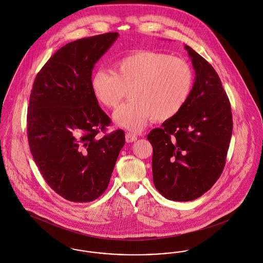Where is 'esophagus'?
<instances>
[{
    "label": "esophagus",
    "instance_id": "obj_1",
    "mask_svg": "<svg viewBox=\"0 0 263 263\" xmlns=\"http://www.w3.org/2000/svg\"><path fill=\"white\" fill-rule=\"evenodd\" d=\"M125 138H126V142L130 143V142H134V141L137 140V135L128 132V133L125 135Z\"/></svg>",
    "mask_w": 263,
    "mask_h": 263
}]
</instances>
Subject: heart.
Listing matches in <instances>:
<instances>
[{
  "label": "heart",
  "instance_id": "obj_1",
  "mask_svg": "<svg viewBox=\"0 0 263 263\" xmlns=\"http://www.w3.org/2000/svg\"><path fill=\"white\" fill-rule=\"evenodd\" d=\"M194 86V71L184 60L154 50H137L117 59L113 73L97 69L90 78L96 100L116 109L127 96L131 100L115 115L118 125L137 131L153 118L157 122L175 117L185 106Z\"/></svg>",
  "mask_w": 263,
  "mask_h": 263
}]
</instances>
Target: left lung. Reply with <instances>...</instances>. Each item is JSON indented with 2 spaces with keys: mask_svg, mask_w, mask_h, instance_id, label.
<instances>
[{
  "mask_svg": "<svg viewBox=\"0 0 263 263\" xmlns=\"http://www.w3.org/2000/svg\"><path fill=\"white\" fill-rule=\"evenodd\" d=\"M196 81L182 110L147 135L156 190L176 202L193 201L222 174L232 136L229 99L214 67L190 46Z\"/></svg>",
  "mask_w": 263,
  "mask_h": 263,
  "instance_id": "left-lung-1",
  "label": "left lung"
}]
</instances>
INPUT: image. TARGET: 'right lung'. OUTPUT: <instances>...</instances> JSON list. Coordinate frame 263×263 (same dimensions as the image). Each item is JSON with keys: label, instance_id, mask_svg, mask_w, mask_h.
Returning a JSON list of instances; mask_svg holds the SVG:
<instances>
[{"label": "right lung", "instance_id": "right-lung-1", "mask_svg": "<svg viewBox=\"0 0 263 263\" xmlns=\"http://www.w3.org/2000/svg\"><path fill=\"white\" fill-rule=\"evenodd\" d=\"M119 36L109 32L67 43L37 73L30 93L27 136L31 154L47 184L76 203L107 190L125 133L100 138L112 123L90 88L95 63Z\"/></svg>", "mask_w": 263, "mask_h": 263}]
</instances>
